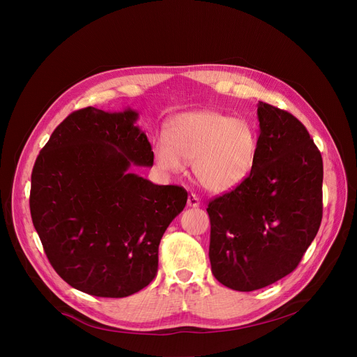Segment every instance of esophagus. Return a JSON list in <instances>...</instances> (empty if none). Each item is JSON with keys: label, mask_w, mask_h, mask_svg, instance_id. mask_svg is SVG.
Segmentation results:
<instances>
[{"label": "esophagus", "mask_w": 357, "mask_h": 357, "mask_svg": "<svg viewBox=\"0 0 357 357\" xmlns=\"http://www.w3.org/2000/svg\"><path fill=\"white\" fill-rule=\"evenodd\" d=\"M188 206L198 208L199 206V198L195 194H189L188 197Z\"/></svg>", "instance_id": "1"}]
</instances>
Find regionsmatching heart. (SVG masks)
<instances>
[{
	"label": "heart",
	"mask_w": 357,
	"mask_h": 357,
	"mask_svg": "<svg viewBox=\"0 0 357 357\" xmlns=\"http://www.w3.org/2000/svg\"><path fill=\"white\" fill-rule=\"evenodd\" d=\"M258 151V135L245 119L215 110L176 116L156 140L153 153L160 169L179 174L192 162V175L205 191L225 194L251 174Z\"/></svg>",
	"instance_id": "heart-1"
}]
</instances>
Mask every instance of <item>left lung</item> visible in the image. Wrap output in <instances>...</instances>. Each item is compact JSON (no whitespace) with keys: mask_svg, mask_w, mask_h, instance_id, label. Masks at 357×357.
<instances>
[{"mask_svg":"<svg viewBox=\"0 0 357 357\" xmlns=\"http://www.w3.org/2000/svg\"><path fill=\"white\" fill-rule=\"evenodd\" d=\"M257 116L251 174L206 208L212 274L236 291L267 287L294 271L323 215V160L307 129L264 102Z\"/></svg>","mask_w":357,"mask_h":357,"instance_id":"left-lung-1","label":"left lung"}]
</instances>
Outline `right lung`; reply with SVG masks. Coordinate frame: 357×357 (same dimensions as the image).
Instances as JSON below:
<instances>
[{
    "label": "right lung",
    "mask_w": 357,
    "mask_h": 357,
    "mask_svg": "<svg viewBox=\"0 0 357 357\" xmlns=\"http://www.w3.org/2000/svg\"><path fill=\"white\" fill-rule=\"evenodd\" d=\"M137 112L86 107L52 133L31 174L30 211L43 248L71 287L121 298L145 289L158 271L162 235L188 192L130 172L152 166Z\"/></svg>",
    "instance_id": "add662e5"
}]
</instances>
